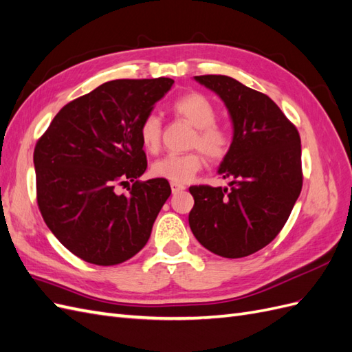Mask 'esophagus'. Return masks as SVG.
Segmentation results:
<instances>
[{"label":"esophagus","mask_w":352,"mask_h":352,"mask_svg":"<svg viewBox=\"0 0 352 352\" xmlns=\"http://www.w3.org/2000/svg\"><path fill=\"white\" fill-rule=\"evenodd\" d=\"M170 188H172V192H173V194H179V192H182V190L186 189L185 185H182V184H175V182L170 184Z\"/></svg>","instance_id":"1"}]
</instances>
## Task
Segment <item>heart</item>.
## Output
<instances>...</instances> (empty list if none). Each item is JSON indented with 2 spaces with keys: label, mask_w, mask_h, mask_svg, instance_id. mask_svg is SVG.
<instances>
[{
  "label": "heart",
  "mask_w": 352,
  "mask_h": 352,
  "mask_svg": "<svg viewBox=\"0 0 352 352\" xmlns=\"http://www.w3.org/2000/svg\"><path fill=\"white\" fill-rule=\"evenodd\" d=\"M173 113L179 119L195 127L192 146L199 148L212 162H219L230 148L229 133L216 124L217 110L206 95L189 92L175 100ZM140 140L146 151H157L162 140V119L157 114H148L140 126ZM202 166L198 153L167 154L153 164V175L175 184H188Z\"/></svg>",
  "instance_id": "1"
}]
</instances>
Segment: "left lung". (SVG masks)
<instances>
[{"instance_id":"1","label":"left lung","mask_w":352,"mask_h":352,"mask_svg":"<svg viewBox=\"0 0 352 352\" xmlns=\"http://www.w3.org/2000/svg\"><path fill=\"white\" fill-rule=\"evenodd\" d=\"M194 79L226 105L232 144L217 173L229 186H190L189 226L202 247L241 258L270 243L301 194V140L267 95L223 74Z\"/></svg>"}]
</instances>
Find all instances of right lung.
Returning <instances> with one entry per match:
<instances>
[{
    "label": "right lung",
    "instance_id": "add662e5",
    "mask_svg": "<svg viewBox=\"0 0 352 352\" xmlns=\"http://www.w3.org/2000/svg\"><path fill=\"white\" fill-rule=\"evenodd\" d=\"M173 79H117L63 107L35 146L38 206L47 226L87 263L114 265L150 239L172 194L166 179L138 182L146 170L140 126ZM134 182L119 196L115 185Z\"/></svg>",
    "mask_w": 352,
    "mask_h": 352
}]
</instances>
